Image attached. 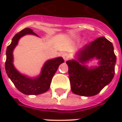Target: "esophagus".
Instances as JSON below:
<instances>
[{"label": "esophagus", "mask_w": 122, "mask_h": 122, "mask_svg": "<svg viewBox=\"0 0 122 122\" xmlns=\"http://www.w3.org/2000/svg\"><path fill=\"white\" fill-rule=\"evenodd\" d=\"M62 57H63L64 60L65 61H66V60H68V59L70 58V55L68 54H64L62 55Z\"/></svg>", "instance_id": "esophagus-1"}]
</instances>
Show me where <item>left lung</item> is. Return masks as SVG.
Here are the masks:
<instances>
[{
	"label": "left lung",
	"mask_w": 122,
	"mask_h": 122,
	"mask_svg": "<svg viewBox=\"0 0 122 122\" xmlns=\"http://www.w3.org/2000/svg\"><path fill=\"white\" fill-rule=\"evenodd\" d=\"M113 49L112 43L102 36L79 49L76 59L66 61L71 87L74 94L95 96L112 81L116 63ZM94 58L99 60L98 66L88 67L86 63Z\"/></svg>",
	"instance_id": "left-lung-1"
}]
</instances>
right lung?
Wrapping results in <instances>:
<instances>
[{
	"mask_svg": "<svg viewBox=\"0 0 122 122\" xmlns=\"http://www.w3.org/2000/svg\"><path fill=\"white\" fill-rule=\"evenodd\" d=\"M26 35L38 36L30 28H25L13 36L11 44L7 47L6 51L7 58L5 62V71L8 77L17 89L21 93L26 95L43 94L48 91L54 74L58 70L60 64L63 63L64 60L62 57L48 60L44 64L40 75L36 77H29L20 73L13 65V51L18 43L20 39Z\"/></svg>",
	"mask_w": 122,
	"mask_h": 122,
	"instance_id": "right-lung-1",
	"label": "right lung"
}]
</instances>
